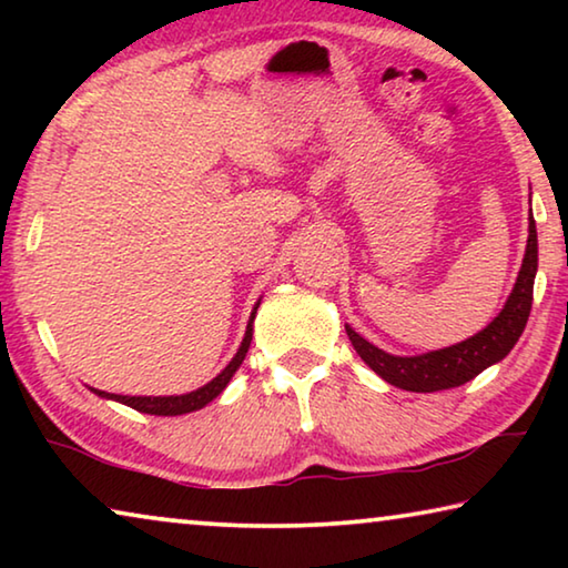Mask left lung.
Here are the masks:
<instances>
[{"label":"left lung","instance_id":"1","mask_svg":"<svg viewBox=\"0 0 568 568\" xmlns=\"http://www.w3.org/2000/svg\"><path fill=\"white\" fill-rule=\"evenodd\" d=\"M536 267V223L534 215H528V240L521 271H518L516 285L506 305L501 307V313L484 331H478L476 335L456 345H448V348L428 351L420 355H393L381 351L378 345L368 343L361 333H355L351 325H345V333H348L355 353L361 355L365 365L376 371L390 386L413 393H434L464 386L470 378H476L480 371H486L488 365L504 361L511 353L516 341L521 338L528 313H531Z\"/></svg>","mask_w":568,"mask_h":568}]
</instances>
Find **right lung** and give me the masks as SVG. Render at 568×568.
<instances>
[{"instance_id": "1", "label": "right lung", "mask_w": 568, "mask_h": 568, "mask_svg": "<svg viewBox=\"0 0 568 568\" xmlns=\"http://www.w3.org/2000/svg\"><path fill=\"white\" fill-rule=\"evenodd\" d=\"M257 307H261V301L255 303L253 313H250L243 343H240V348L233 355V361H230L213 381L205 383L203 388L182 393V396H120V393H108V390H98V388H90V390L94 393V396L108 398V400H118V403H122V406H130V408L140 410V413H150V416H182V413H192V410L205 408L210 400H215L220 393L227 388L230 378H233L235 371L240 368V365H243L245 353L250 348V341H253V321H255Z\"/></svg>"}]
</instances>
